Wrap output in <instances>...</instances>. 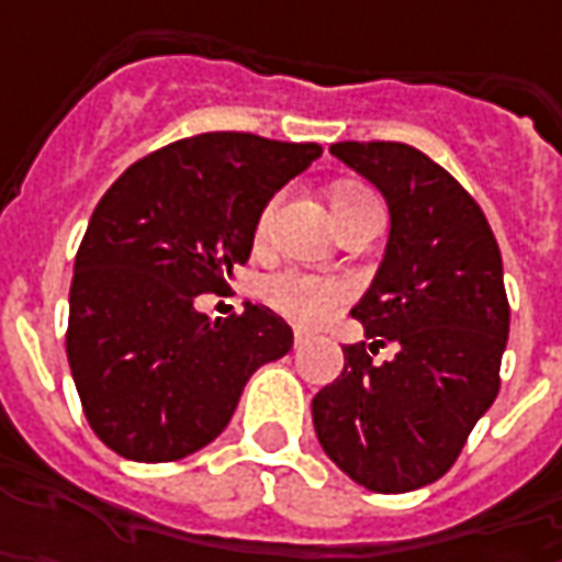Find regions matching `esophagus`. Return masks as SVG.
Returning <instances> with one entry per match:
<instances>
[{
    "instance_id": "1",
    "label": "esophagus",
    "mask_w": 562,
    "mask_h": 562,
    "mask_svg": "<svg viewBox=\"0 0 562 562\" xmlns=\"http://www.w3.org/2000/svg\"><path fill=\"white\" fill-rule=\"evenodd\" d=\"M304 339H307L304 333H295V348H301V345H304Z\"/></svg>"
}]
</instances>
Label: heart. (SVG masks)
Listing matches in <instances>:
<instances>
[{
	"label": "heart",
	"mask_w": 562,
	"mask_h": 562,
	"mask_svg": "<svg viewBox=\"0 0 562 562\" xmlns=\"http://www.w3.org/2000/svg\"><path fill=\"white\" fill-rule=\"evenodd\" d=\"M367 202H376V199L370 192H360V189H339L333 199V211H336V217H341V214H351V211L363 207ZM277 207H280V202H270L263 207L261 221H258V239L270 236L273 221H277ZM267 299L289 319H295L301 326H314V323H323L339 311L348 299V285L339 280L314 277V273H301V270H285V273L267 282Z\"/></svg>",
	"instance_id": "obj_1"
}]
</instances>
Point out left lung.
Returning a JSON list of instances; mask_svg holds the SVG:
<instances>
[{
  "instance_id": "obj_1",
  "label": "left lung",
  "mask_w": 562,
  "mask_h": 562,
  "mask_svg": "<svg viewBox=\"0 0 562 562\" xmlns=\"http://www.w3.org/2000/svg\"><path fill=\"white\" fill-rule=\"evenodd\" d=\"M329 151L389 204V243L351 317L376 364L345 345L336 382L311 411L319 445L341 473L379 494L436 482L454 467L501 389L510 304L494 233L475 199L429 155L404 143H336Z\"/></svg>"
}]
</instances>
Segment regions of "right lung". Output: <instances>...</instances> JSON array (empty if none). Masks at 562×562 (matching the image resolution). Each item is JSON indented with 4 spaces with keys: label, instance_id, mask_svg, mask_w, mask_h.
<instances>
[{
    "label": "right lung",
    "instance_id": "add662e5",
    "mask_svg": "<svg viewBox=\"0 0 562 562\" xmlns=\"http://www.w3.org/2000/svg\"><path fill=\"white\" fill-rule=\"evenodd\" d=\"M317 143L202 133L126 167L74 261L68 363L92 432L114 454L167 463L211 445L251 373L292 348L263 304L207 319L255 245L267 202L317 161Z\"/></svg>",
    "mask_w": 562,
    "mask_h": 562
}]
</instances>
